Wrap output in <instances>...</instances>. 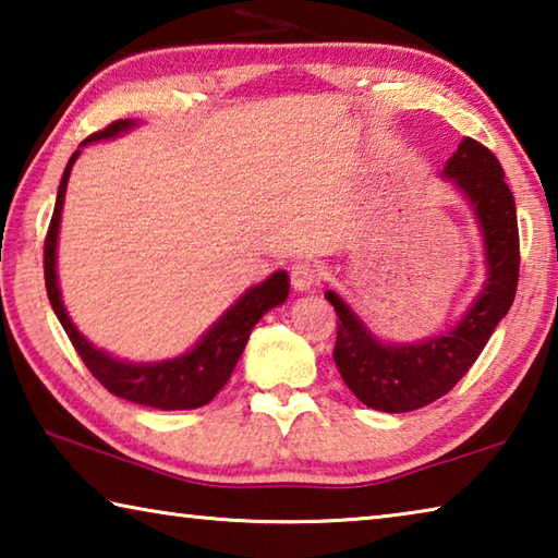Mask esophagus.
Returning <instances> with one entry per match:
<instances>
[{
    "instance_id": "obj_1",
    "label": "esophagus",
    "mask_w": 558,
    "mask_h": 558,
    "mask_svg": "<svg viewBox=\"0 0 558 558\" xmlns=\"http://www.w3.org/2000/svg\"><path fill=\"white\" fill-rule=\"evenodd\" d=\"M290 280H292V288L298 292L313 290L319 282V268L310 260H298L295 266L290 268Z\"/></svg>"
}]
</instances>
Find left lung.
I'll use <instances>...</instances> for the list:
<instances>
[{"label": "left lung", "mask_w": 558, "mask_h": 558, "mask_svg": "<svg viewBox=\"0 0 558 558\" xmlns=\"http://www.w3.org/2000/svg\"><path fill=\"white\" fill-rule=\"evenodd\" d=\"M468 202L485 248V282L448 332L415 342H386L337 290H325L339 317L335 364L359 401L374 411L405 413L448 393L483 352L514 302L519 231L514 196L497 157L465 137L440 172Z\"/></svg>", "instance_id": "1"}]
</instances>
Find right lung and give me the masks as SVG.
Returning a JSON list of instances; mask_svg holds the SVG:
<instances>
[{"instance_id":"add662e5","label":"right lung","mask_w":558,"mask_h":558,"mask_svg":"<svg viewBox=\"0 0 558 558\" xmlns=\"http://www.w3.org/2000/svg\"><path fill=\"white\" fill-rule=\"evenodd\" d=\"M137 120H118L108 125L106 130L96 132L88 140H83L81 147H88L100 140H112L118 135H125L132 128H137ZM81 149L71 155L69 165L63 169L59 194H56V206L49 226V235H46L44 245V276H46V292H49V302L53 307L56 317L63 325L65 335L81 354L83 364L88 366L90 374L106 386L110 393L120 396V399L149 405V409L159 411H186L199 409V405L209 403L216 393L223 389V384L231 379V374L239 364V359L248 342L251 329L258 325V319L268 313V310L282 305L290 292V278L286 270H276L258 286H253L243 292V295L226 310V313L216 319V323L206 329V332L196 339L192 349L184 354L162 359V362H128L116 354L98 349L86 335L78 332L69 317V310L63 305L61 286H59V270H56V248H59V229H61V211L65 199V186H69L71 169L78 159Z\"/></svg>"}]
</instances>
